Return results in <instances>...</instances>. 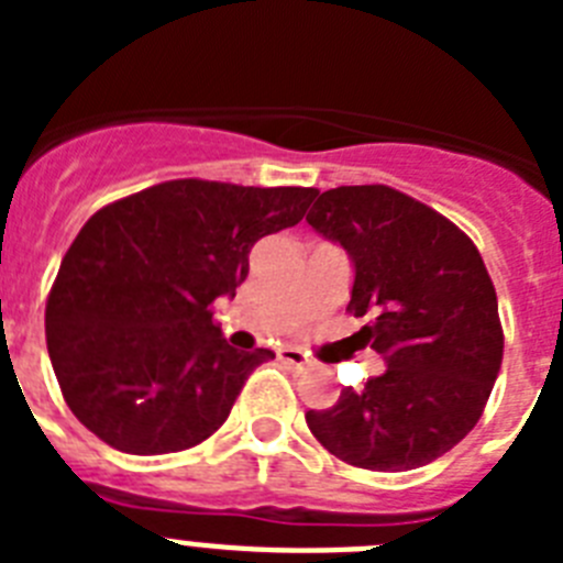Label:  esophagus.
Segmentation results:
<instances>
[{
    "mask_svg": "<svg viewBox=\"0 0 563 563\" xmlns=\"http://www.w3.org/2000/svg\"><path fill=\"white\" fill-rule=\"evenodd\" d=\"M278 357H282V361L287 363V366H292V369H305L307 363V355L301 350H292V346H287V350H282L278 352Z\"/></svg>",
    "mask_w": 563,
    "mask_h": 563,
    "instance_id": "esophagus-1",
    "label": "esophagus"
}]
</instances>
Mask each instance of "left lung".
Here are the masks:
<instances>
[{
    "label": "left lung",
    "instance_id": "1",
    "mask_svg": "<svg viewBox=\"0 0 563 563\" xmlns=\"http://www.w3.org/2000/svg\"><path fill=\"white\" fill-rule=\"evenodd\" d=\"M352 256L346 310L386 372L332 409L307 411L312 437L346 465L411 471L479 422L505 352L494 282L451 220L389 186H338L307 213Z\"/></svg>",
    "mask_w": 563,
    "mask_h": 563
}]
</instances>
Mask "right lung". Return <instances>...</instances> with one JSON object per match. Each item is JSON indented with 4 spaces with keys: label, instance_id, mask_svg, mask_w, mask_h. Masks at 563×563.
I'll return each mask as SVG.
<instances>
[{
    "label": "right lung",
    "instance_id": "obj_1",
    "mask_svg": "<svg viewBox=\"0 0 563 563\" xmlns=\"http://www.w3.org/2000/svg\"><path fill=\"white\" fill-rule=\"evenodd\" d=\"M316 188L168 180L109 202L49 287L44 332L69 411L123 454L200 445L271 350L239 352L213 301L245 282L251 247L301 222Z\"/></svg>",
    "mask_w": 563,
    "mask_h": 563
}]
</instances>
